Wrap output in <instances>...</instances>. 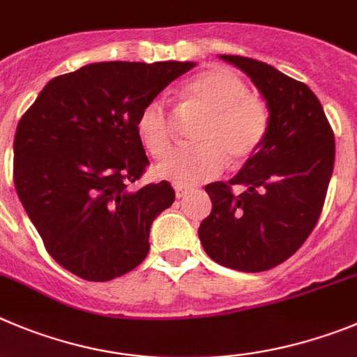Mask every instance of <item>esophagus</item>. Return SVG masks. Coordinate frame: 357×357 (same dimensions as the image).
I'll list each match as a JSON object with an SVG mask.
<instances>
[{
    "instance_id": "esophagus-1",
    "label": "esophagus",
    "mask_w": 357,
    "mask_h": 357,
    "mask_svg": "<svg viewBox=\"0 0 357 357\" xmlns=\"http://www.w3.org/2000/svg\"><path fill=\"white\" fill-rule=\"evenodd\" d=\"M185 195H189V189L188 188H182V185H176L175 188V196L181 200V198H184Z\"/></svg>"
}]
</instances>
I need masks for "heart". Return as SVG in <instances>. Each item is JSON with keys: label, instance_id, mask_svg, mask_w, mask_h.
Here are the masks:
<instances>
[{"label": "heart", "instance_id": "1", "mask_svg": "<svg viewBox=\"0 0 357 357\" xmlns=\"http://www.w3.org/2000/svg\"><path fill=\"white\" fill-rule=\"evenodd\" d=\"M189 109L204 114L196 127L198 145L175 149L155 166L161 178L182 185L207 182L231 165L250 159L269 132V107L228 68L212 67L196 74L182 88ZM138 138L153 157L165 155L172 145V116L166 104L153 99L143 106L136 122Z\"/></svg>", "mask_w": 357, "mask_h": 357}]
</instances>
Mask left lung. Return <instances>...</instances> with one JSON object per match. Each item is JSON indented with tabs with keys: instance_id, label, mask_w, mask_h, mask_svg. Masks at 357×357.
Instances as JSON below:
<instances>
[{
	"instance_id": "1",
	"label": "left lung",
	"mask_w": 357,
	"mask_h": 357,
	"mask_svg": "<svg viewBox=\"0 0 357 357\" xmlns=\"http://www.w3.org/2000/svg\"><path fill=\"white\" fill-rule=\"evenodd\" d=\"M219 58L253 81L271 123L264 145L234 178L205 185L212 212L198 235L219 266L261 273L292 257L315 228L335 166V134L305 83L253 58Z\"/></svg>"
}]
</instances>
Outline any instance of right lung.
<instances>
[{"instance_id": "1", "label": "right lung", "mask_w": 357, "mask_h": 357, "mask_svg": "<svg viewBox=\"0 0 357 357\" xmlns=\"http://www.w3.org/2000/svg\"><path fill=\"white\" fill-rule=\"evenodd\" d=\"M192 61H100L49 81L19 120L14 184L47 253L88 281L149 255L150 227L175 202L166 181L130 185L149 166L136 122Z\"/></svg>"}]
</instances>
